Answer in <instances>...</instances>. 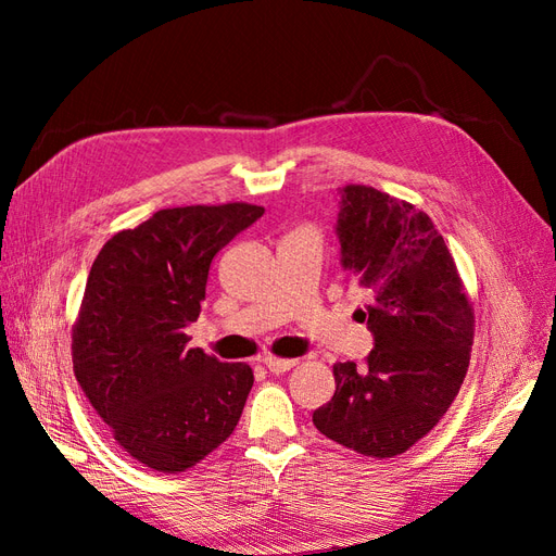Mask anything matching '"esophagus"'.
I'll list each match as a JSON object with an SVG mask.
<instances>
[{"mask_svg": "<svg viewBox=\"0 0 556 556\" xmlns=\"http://www.w3.org/2000/svg\"><path fill=\"white\" fill-rule=\"evenodd\" d=\"M262 364H264L271 374H285V371H290V368H292L296 362H294V359H278V357L266 355V357L262 359Z\"/></svg>", "mask_w": 556, "mask_h": 556, "instance_id": "obj_1", "label": "esophagus"}]
</instances>
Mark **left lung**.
<instances>
[{"instance_id":"obj_1","label":"left lung","mask_w":556,"mask_h":556,"mask_svg":"<svg viewBox=\"0 0 556 556\" xmlns=\"http://www.w3.org/2000/svg\"><path fill=\"white\" fill-rule=\"evenodd\" d=\"M341 266L371 296L364 366L336 362V392L313 413L327 439L396 457L447 413L466 378L473 311L443 237L408 201L366 185L339 190Z\"/></svg>"}]
</instances>
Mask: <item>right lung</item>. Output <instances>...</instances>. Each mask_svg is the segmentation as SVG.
<instances>
[{"mask_svg": "<svg viewBox=\"0 0 556 556\" xmlns=\"http://www.w3.org/2000/svg\"><path fill=\"white\" fill-rule=\"evenodd\" d=\"M262 206H182L117 231L90 268L72 336L74 374L134 459L176 473L239 425L252 368L188 348L213 257Z\"/></svg>", "mask_w": 556, "mask_h": 556, "instance_id": "add662e5", "label": "right lung"}]
</instances>
